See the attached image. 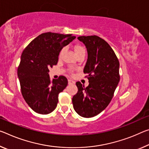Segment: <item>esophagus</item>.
Listing matches in <instances>:
<instances>
[{
	"label": "esophagus",
	"mask_w": 149,
	"mask_h": 149,
	"mask_svg": "<svg viewBox=\"0 0 149 149\" xmlns=\"http://www.w3.org/2000/svg\"><path fill=\"white\" fill-rule=\"evenodd\" d=\"M68 84H69L70 85H71V84H75V81H73L72 79H68Z\"/></svg>",
	"instance_id": "obj_1"
}]
</instances>
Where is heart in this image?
Returning <instances> with one entry per match:
<instances>
[{
  "mask_svg": "<svg viewBox=\"0 0 149 149\" xmlns=\"http://www.w3.org/2000/svg\"><path fill=\"white\" fill-rule=\"evenodd\" d=\"M83 49H84V48L82 46H76L75 47V53L77 52H79V51L83 50ZM63 50H64V49H62V51H61V52H60V55L63 53Z\"/></svg>",
  "mask_w": 149,
  "mask_h": 149,
  "instance_id": "obj_1",
  "label": "heart"
}]
</instances>
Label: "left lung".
<instances>
[{
  "label": "left lung",
  "mask_w": 149,
  "mask_h": 149,
  "mask_svg": "<svg viewBox=\"0 0 149 149\" xmlns=\"http://www.w3.org/2000/svg\"><path fill=\"white\" fill-rule=\"evenodd\" d=\"M85 44L87 60L84 72L89 86L76 82L78 91L72 98L74 110L80 116H95L109 104L120 80L119 62L109 44L97 36H79Z\"/></svg>",
  "instance_id": "1"
}]
</instances>
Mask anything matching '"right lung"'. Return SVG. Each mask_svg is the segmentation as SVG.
Segmentation results:
<instances>
[{"label": "right lung", "mask_w": 149, "mask_h": 149, "mask_svg": "<svg viewBox=\"0 0 149 149\" xmlns=\"http://www.w3.org/2000/svg\"><path fill=\"white\" fill-rule=\"evenodd\" d=\"M75 38L72 34L43 33L24 49L18 77L24 99L36 113L46 115L56 108L58 95L68 86V79L61 75L51 81L49 69L57 64L62 49Z\"/></svg>", "instance_id": "1"}]
</instances>
